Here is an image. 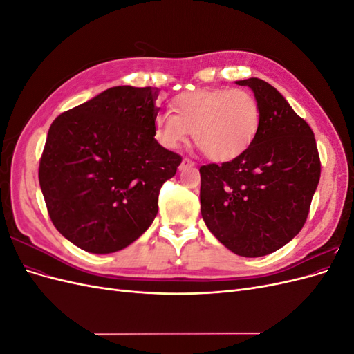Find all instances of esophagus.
I'll list each match as a JSON object with an SVG mask.
<instances>
[{
  "instance_id": "1",
  "label": "esophagus",
  "mask_w": 354,
  "mask_h": 354,
  "mask_svg": "<svg viewBox=\"0 0 354 354\" xmlns=\"http://www.w3.org/2000/svg\"><path fill=\"white\" fill-rule=\"evenodd\" d=\"M195 165V162L192 159H189V158H183V160H181V168H185V167H194Z\"/></svg>"
}]
</instances>
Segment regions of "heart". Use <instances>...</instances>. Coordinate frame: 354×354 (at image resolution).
I'll list each match as a JSON object with an SVG mask.
<instances>
[{
  "label": "heart",
  "instance_id": "obj_1",
  "mask_svg": "<svg viewBox=\"0 0 354 354\" xmlns=\"http://www.w3.org/2000/svg\"><path fill=\"white\" fill-rule=\"evenodd\" d=\"M173 111L155 118L158 142L177 149L189 133L209 159L226 162L248 151L259 134L261 111L255 95L242 88H203L178 94Z\"/></svg>",
  "mask_w": 354,
  "mask_h": 354
}]
</instances>
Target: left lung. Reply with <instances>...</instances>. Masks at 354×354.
<instances>
[{
	"label": "left lung",
	"instance_id": "left-lung-1",
	"mask_svg": "<svg viewBox=\"0 0 354 354\" xmlns=\"http://www.w3.org/2000/svg\"><path fill=\"white\" fill-rule=\"evenodd\" d=\"M254 91L261 125L248 151L201 173V212L227 250L263 257L303 229L320 178V158L310 125L283 95L259 78L236 81Z\"/></svg>",
	"mask_w": 354,
	"mask_h": 354
}]
</instances>
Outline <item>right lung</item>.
<instances>
[{"label":"right lung","instance_id":"obj_1","mask_svg":"<svg viewBox=\"0 0 354 354\" xmlns=\"http://www.w3.org/2000/svg\"><path fill=\"white\" fill-rule=\"evenodd\" d=\"M156 87H112L53 121L38 178L55 227L78 248L109 254L158 214L181 156L155 138Z\"/></svg>","mask_w":354,"mask_h":354}]
</instances>
